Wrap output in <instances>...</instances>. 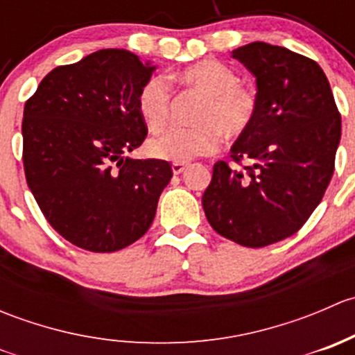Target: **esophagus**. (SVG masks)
<instances>
[{
    "instance_id": "1",
    "label": "esophagus",
    "mask_w": 355,
    "mask_h": 355,
    "mask_svg": "<svg viewBox=\"0 0 355 355\" xmlns=\"http://www.w3.org/2000/svg\"><path fill=\"white\" fill-rule=\"evenodd\" d=\"M185 168H187V163H171V171L175 175H180Z\"/></svg>"
}]
</instances>
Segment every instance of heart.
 <instances>
[{
	"label": "heart",
	"mask_w": 355,
	"mask_h": 355,
	"mask_svg": "<svg viewBox=\"0 0 355 355\" xmlns=\"http://www.w3.org/2000/svg\"><path fill=\"white\" fill-rule=\"evenodd\" d=\"M184 85L204 94L196 121L191 128L175 127L149 142V155L164 161L185 163L196 156L213 155L220 149L223 134L235 139L244 135L254 123L257 98L249 87L239 84L230 67L206 60L184 68L178 73ZM171 89L161 75H155L142 85L137 108L142 120L153 132L161 130L170 116Z\"/></svg>",
	"instance_id": "obj_1"
}]
</instances>
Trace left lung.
Wrapping results in <instances>:
<instances>
[{"label": "left lung", "instance_id": "8db88e82", "mask_svg": "<svg viewBox=\"0 0 355 355\" xmlns=\"http://www.w3.org/2000/svg\"><path fill=\"white\" fill-rule=\"evenodd\" d=\"M256 77L257 113L218 161L202 196L211 227L245 247H264L307 221L335 170L342 120L330 82L314 60L282 46L250 42L232 51Z\"/></svg>", "mask_w": 355, "mask_h": 355}]
</instances>
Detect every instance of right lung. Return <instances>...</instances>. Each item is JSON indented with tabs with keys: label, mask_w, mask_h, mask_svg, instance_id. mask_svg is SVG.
Here are the masks:
<instances>
[{
	"label": "right lung",
	"mask_w": 355,
	"mask_h": 355,
	"mask_svg": "<svg viewBox=\"0 0 355 355\" xmlns=\"http://www.w3.org/2000/svg\"><path fill=\"white\" fill-rule=\"evenodd\" d=\"M155 70L127 49H99L49 71L25 103L27 185L49 225L80 249L139 241L173 177L168 161L125 156L148 135L137 98Z\"/></svg>",
	"instance_id": "add662e5"
}]
</instances>
